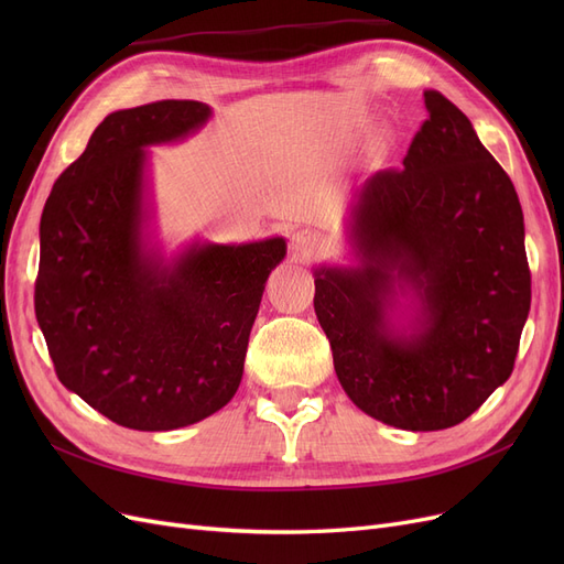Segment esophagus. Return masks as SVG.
<instances>
[{"label":"esophagus","instance_id":"esophagus-1","mask_svg":"<svg viewBox=\"0 0 564 564\" xmlns=\"http://www.w3.org/2000/svg\"><path fill=\"white\" fill-rule=\"evenodd\" d=\"M319 245H322V237H319V232H315V230H296L294 235H292V240H289V247H292V251H294V256L296 259H311V256L319 249Z\"/></svg>","mask_w":564,"mask_h":564}]
</instances>
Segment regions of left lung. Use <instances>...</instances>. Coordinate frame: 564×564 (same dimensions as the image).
<instances>
[{"label":"left lung","instance_id":"obj_1","mask_svg":"<svg viewBox=\"0 0 564 564\" xmlns=\"http://www.w3.org/2000/svg\"><path fill=\"white\" fill-rule=\"evenodd\" d=\"M423 104L402 169L355 193V263L313 270L346 395L416 433L452 429L508 381L532 301L513 181L452 100L429 89Z\"/></svg>","mask_w":564,"mask_h":564}]
</instances>
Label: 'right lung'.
Segmentation results:
<instances>
[{
  "instance_id": "1",
  "label": "right lung",
  "mask_w": 564,
  "mask_h": 564,
  "mask_svg": "<svg viewBox=\"0 0 564 564\" xmlns=\"http://www.w3.org/2000/svg\"><path fill=\"white\" fill-rule=\"evenodd\" d=\"M199 100L110 112L54 183L40 224L35 313L61 383L133 431H174L240 388L249 332L284 237L152 240L150 145L209 122Z\"/></svg>"
}]
</instances>
